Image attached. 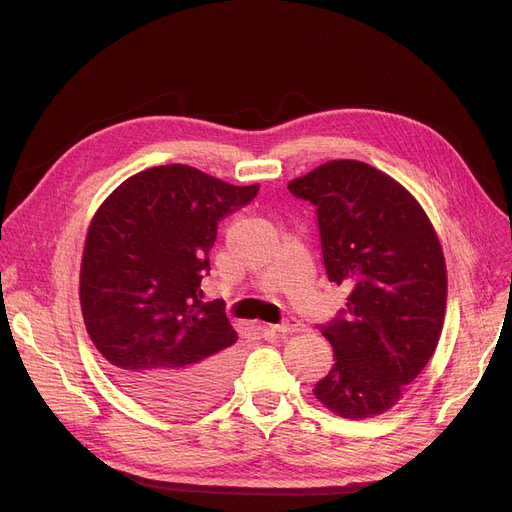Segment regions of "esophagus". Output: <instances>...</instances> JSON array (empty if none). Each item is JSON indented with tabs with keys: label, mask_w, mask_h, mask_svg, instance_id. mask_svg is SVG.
<instances>
[{
	"label": "esophagus",
	"mask_w": 512,
	"mask_h": 512,
	"mask_svg": "<svg viewBox=\"0 0 512 512\" xmlns=\"http://www.w3.org/2000/svg\"><path fill=\"white\" fill-rule=\"evenodd\" d=\"M272 330H274V332H278V334H292V332H301V330H303V324H301L299 319L288 317V319L280 321V324L272 326Z\"/></svg>",
	"instance_id": "34e87169"
}]
</instances>
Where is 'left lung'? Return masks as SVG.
I'll list each match as a JSON object with an SVG mask.
<instances>
[{
    "mask_svg": "<svg viewBox=\"0 0 512 512\" xmlns=\"http://www.w3.org/2000/svg\"><path fill=\"white\" fill-rule=\"evenodd\" d=\"M315 205L330 282L346 307L319 324L334 365L313 394L348 419L388 411L432 359L446 311L438 236L407 188L363 161L336 159L292 180Z\"/></svg>",
    "mask_w": 512,
    "mask_h": 512,
    "instance_id": "obj_1",
    "label": "left lung"
}]
</instances>
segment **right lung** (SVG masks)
<instances>
[{
	"label": "right lung",
	"mask_w": 512,
	"mask_h": 512,
	"mask_svg": "<svg viewBox=\"0 0 512 512\" xmlns=\"http://www.w3.org/2000/svg\"><path fill=\"white\" fill-rule=\"evenodd\" d=\"M257 193L172 164L130 176L95 213L80 265L85 326L149 409L182 417L226 394L238 336L224 301H201V280L218 224Z\"/></svg>",
	"instance_id": "obj_1"
}]
</instances>
